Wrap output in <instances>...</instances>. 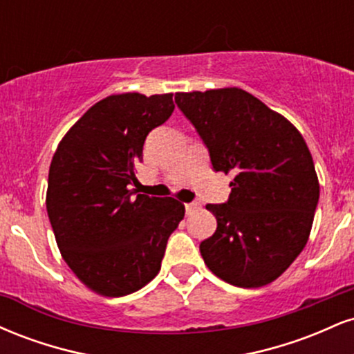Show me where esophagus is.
Instances as JSON below:
<instances>
[{"label":"esophagus","mask_w":354,"mask_h":354,"mask_svg":"<svg viewBox=\"0 0 354 354\" xmlns=\"http://www.w3.org/2000/svg\"><path fill=\"white\" fill-rule=\"evenodd\" d=\"M185 208H186V213L191 214L193 211H196L198 208H200V203H186Z\"/></svg>","instance_id":"obj_1"}]
</instances>
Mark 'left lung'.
Masks as SVG:
<instances>
[{
	"label": "left lung",
	"mask_w": 354,
	"mask_h": 354,
	"mask_svg": "<svg viewBox=\"0 0 354 354\" xmlns=\"http://www.w3.org/2000/svg\"><path fill=\"white\" fill-rule=\"evenodd\" d=\"M214 171L233 174L225 205H206L214 234L200 245L223 281L259 288L274 281L310 238L319 200L315 163L301 133L241 88L176 93Z\"/></svg>",
	"instance_id": "1"
}]
</instances>
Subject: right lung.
I'll return each mask as SVG.
<instances>
[{
	"mask_svg": "<svg viewBox=\"0 0 354 354\" xmlns=\"http://www.w3.org/2000/svg\"><path fill=\"white\" fill-rule=\"evenodd\" d=\"M173 109V93L106 96L71 126L51 160L46 209L56 245L101 296L120 298L151 281L185 216L180 200L131 189L146 136Z\"/></svg>",
	"mask_w": 354,
	"mask_h": 354,
	"instance_id": "add662e5",
	"label": "right lung"
}]
</instances>
